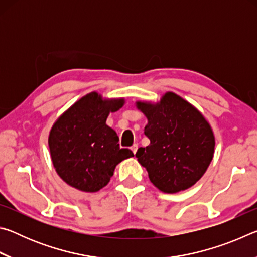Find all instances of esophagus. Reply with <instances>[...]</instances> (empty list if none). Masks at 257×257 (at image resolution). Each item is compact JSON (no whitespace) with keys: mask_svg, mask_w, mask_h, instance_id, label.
Masks as SVG:
<instances>
[{"mask_svg":"<svg viewBox=\"0 0 257 257\" xmlns=\"http://www.w3.org/2000/svg\"><path fill=\"white\" fill-rule=\"evenodd\" d=\"M137 149H138V145H137V144H134V145L132 146V151H133V153H134V154H136Z\"/></svg>","mask_w":257,"mask_h":257,"instance_id":"esophagus-1","label":"esophagus"}]
</instances>
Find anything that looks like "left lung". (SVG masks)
I'll use <instances>...</instances> for the list:
<instances>
[{"label":"left lung","instance_id":"obj_1","mask_svg":"<svg viewBox=\"0 0 257 257\" xmlns=\"http://www.w3.org/2000/svg\"><path fill=\"white\" fill-rule=\"evenodd\" d=\"M149 122L144 134L151 141L139 147L136 158L152 184L164 193L185 190L201 179L214 153L211 125L177 94L169 92L160 103L137 102Z\"/></svg>","mask_w":257,"mask_h":257}]
</instances>
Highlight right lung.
Instances as JSON below:
<instances>
[{"label": "right lung", "mask_w": 257, "mask_h": 257, "mask_svg": "<svg viewBox=\"0 0 257 257\" xmlns=\"http://www.w3.org/2000/svg\"><path fill=\"white\" fill-rule=\"evenodd\" d=\"M124 99H103L87 94L53 124L49 146L51 159L61 179L69 186L95 193L107 185L116 164L134 153L120 149L119 137L106 124L110 112L122 107Z\"/></svg>", "instance_id": "obj_1"}]
</instances>
